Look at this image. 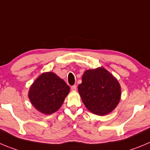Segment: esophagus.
<instances>
[{
  "mask_svg": "<svg viewBox=\"0 0 150 150\" xmlns=\"http://www.w3.org/2000/svg\"><path fill=\"white\" fill-rule=\"evenodd\" d=\"M71 89H72V91H76V89H77L76 85H73V86H71Z\"/></svg>",
  "mask_w": 150,
  "mask_h": 150,
  "instance_id": "esophagus-1",
  "label": "esophagus"
}]
</instances>
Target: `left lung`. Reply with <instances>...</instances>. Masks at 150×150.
Wrapping results in <instances>:
<instances>
[{"label":"left lung","mask_w":150,"mask_h":150,"mask_svg":"<svg viewBox=\"0 0 150 150\" xmlns=\"http://www.w3.org/2000/svg\"><path fill=\"white\" fill-rule=\"evenodd\" d=\"M78 88L86 108L98 115H105L112 111L121 95L119 83L103 68L86 71Z\"/></svg>","instance_id":"8db88e82"}]
</instances>
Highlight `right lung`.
<instances>
[{
    "label": "right lung",
    "instance_id": "right-lung-1",
    "mask_svg": "<svg viewBox=\"0 0 150 150\" xmlns=\"http://www.w3.org/2000/svg\"><path fill=\"white\" fill-rule=\"evenodd\" d=\"M69 92V86L52 72L40 75L31 86L29 98L40 112L50 115L56 112Z\"/></svg>",
    "mask_w": 150,
    "mask_h": 150
}]
</instances>
